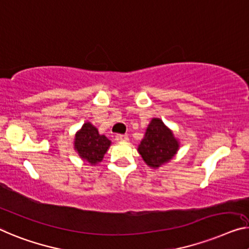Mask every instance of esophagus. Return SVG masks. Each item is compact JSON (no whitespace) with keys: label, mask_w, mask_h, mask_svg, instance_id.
<instances>
[{"label":"esophagus","mask_w":249,"mask_h":249,"mask_svg":"<svg viewBox=\"0 0 249 249\" xmlns=\"http://www.w3.org/2000/svg\"><path fill=\"white\" fill-rule=\"evenodd\" d=\"M116 137H117V140H120V141H124V142H125V141H127V140H128V136L126 135V134H118Z\"/></svg>","instance_id":"esophagus-1"}]
</instances>
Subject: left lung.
I'll list each match as a JSON object with an SVG mask.
<instances>
[{"mask_svg":"<svg viewBox=\"0 0 249 249\" xmlns=\"http://www.w3.org/2000/svg\"><path fill=\"white\" fill-rule=\"evenodd\" d=\"M179 150V141L160 118H152L144 139L139 145V153L150 168L157 169L169 162Z\"/></svg>","mask_w":249,"mask_h":249,"instance_id":"left-lung-1","label":"left lung"}]
</instances>
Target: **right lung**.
<instances>
[{
	"instance_id": "add662e5",
	"label": "right lung",
	"mask_w": 249,
	"mask_h": 249,
	"mask_svg": "<svg viewBox=\"0 0 249 249\" xmlns=\"http://www.w3.org/2000/svg\"><path fill=\"white\" fill-rule=\"evenodd\" d=\"M75 150L84 161L91 165L102 162L108 150L110 141L105 135L98 133V129L91 123H85L75 136Z\"/></svg>"
}]
</instances>
